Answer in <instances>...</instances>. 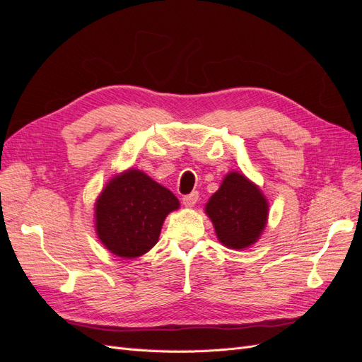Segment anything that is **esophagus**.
I'll use <instances>...</instances> for the list:
<instances>
[{"label": "esophagus", "mask_w": 362, "mask_h": 362, "mask_svg": "<svg viewBox=\"0 0 362 362\" xmlns=\"http://www.w3.org/2000/svg\"><path fill=\"white\" fill-rule=\"evenodd\" d=\"M198 199H199V193L198 192H192L190 194H185L184 196L182 204H184V206L192 208V206H194L196 202H198Z\"/></svg>", "instance_id": "34e87169"}]
</instances>
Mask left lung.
Segmentation results:
<instances>
[{
  "instance_id": "8db88e82",
  "label": "left lung",
  "mask_w": 362,
  "mask_h": 362,
  "mask_svg": "<svg viewBox=\"0 0 362 362\" xmlns=\"http://www.w3.org/2000/svg\"><path fill=\"white\" fill-rule=\"evenodd\" d=\"M205 213L223 246L243 250L258 242L269 218V201L242 172H229L205 204Z\"/></svg>"
}]
</instances>
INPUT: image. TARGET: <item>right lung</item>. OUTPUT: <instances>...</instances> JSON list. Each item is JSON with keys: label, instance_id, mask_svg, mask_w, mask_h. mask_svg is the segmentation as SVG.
<instances>
[{"label": "right lung", "instance_id": "add662e5", "mask_svg": "<svg viewBox=\"0 0 362 362\" xmlns=\"http://www.w3.org/2000/svg\"><path fill=\"white\" fill-rule=\"evenodd\" d=\"M178 208L169 189L129 168L115 175L96 198L95 231L113 255L139 258L157 245L164 218Z\"/></svg>", "mask_w": 362, "mask_h": 362}]
</instances>
